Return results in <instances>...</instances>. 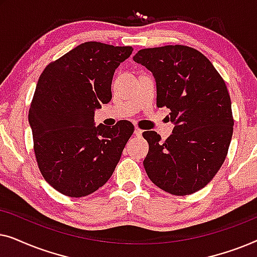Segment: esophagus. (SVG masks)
I'll list each match as a JSON object with an SVG mask.
<instances>
[{
    "label": "esophagus",
    "instance_id": "34e87169",
    "mask_svg": "<svg viewBox=\"0 0 257 257\" xmlns=\"http://www.w3.org/2000/svg\"><path fill=\"white\" fill-rule=\"evenodd\" d=\"M142 135H143L142 130L138 128V127H136V128H135V136H136V137H142Z\"/></svg>",
    "mask_w": 257,
    "mask_h": 257
}]
</instances>
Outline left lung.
<instances>
[{
    "mask_svg": "<svg viewBox=\"0 0 257 257\" xmlns=\"http://www.w3.org/2000/svg\"><path fill=\"white\" fill-rule=\"evenodd\" d=\"M133 61L152 72L157 106L170 108L174 124L165 142L154 131L143 133L150 180L173 195L200 191L222 166L233 136L226 83L206 56L186 45L143 49Z\"/></svg>",
    "mask_w": 257,
    "mask_h": 257,
    "instance_id": "obj_1",
    "label": "left lung"
}]
</instances>
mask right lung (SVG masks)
Segmentation results:
<instances>
[{"label": "right lung", "mask_w": 257, "mask_h": 257, "mask_svg": "<svg viewBox=\"0 0 257 257\" xmlns=\"http://www.w3.org/2000/svg\"><path fill=\"white\" fill-rule=\"evenodd\" d=\"M132 47L85 42L52 62L38 79L29 108L34 150L45 181L82 198L105 185L135 131L127 120L94 125V111L112 98L115 69Z\"/></svg>", "instance_id": "add662e5"}]
</instances>
